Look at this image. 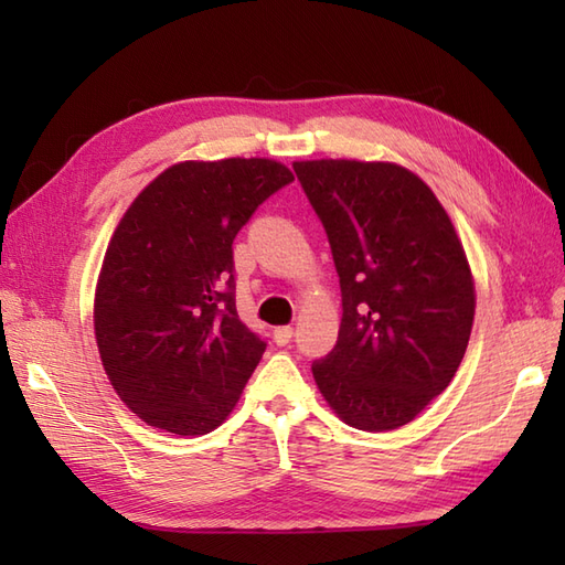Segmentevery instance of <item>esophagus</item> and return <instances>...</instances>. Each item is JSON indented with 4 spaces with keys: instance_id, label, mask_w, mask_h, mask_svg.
Wrapping results in <instances>:
<instances>
[{
    "instance_id": "1",
    "label": "esophagus",
    "mask_w": 565,
    "mask_h": 565,
    "mask_svg": "<svg viewBox=\"0 0 565 565\" xmlns=\"http://www.w3.org/2000/svg\"><path fill=\"white\" fill-rule=\"evenodd\" d=\"M291 338H294V328H291V326H284V328H276V330H274V342L279 344V347L289 344Z\"/></svg>"
}]
</instances>
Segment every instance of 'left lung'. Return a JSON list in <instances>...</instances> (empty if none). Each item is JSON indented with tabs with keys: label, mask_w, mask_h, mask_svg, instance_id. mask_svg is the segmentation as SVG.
Returning a JSON list of instances; mask_svg holds the SVG:
<instances>
[{
	"label": "left lung",
	"mask_w": 565,
	"mask_h": 565,
	"mask_svg": "<svg viewBox=\"0 0 565 565\" xmlns=\"http://www.w3.org/2000/svg\"><path fill=\"white\" fill-rule=\"evenodd\" d=\"M332 247L342 289L334 350L313 362L342 423L398 429L449 386L466 354L476 284L461 237L403 164L294 162Z\"/></svg>",
	"instance_id": "obj_1"
}]
</instances>
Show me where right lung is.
<instances>
[{"instance_id":"1","label":"right lung","mask_w":565,"mask_h":565,"mask_svg":"<svg viewBox=\"0 0 565 565\" xmlns=\"http://www.w3.org/2000/svg\"><path fill=\"white\" fill-rule=\"evenodd\" d=\"M289 182V167L267 158L184 160L118 221L94 291V338L142 423L199 437L233 413L267 347L237 318L233 239Z\"/></svg>"}]
</instances>
